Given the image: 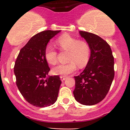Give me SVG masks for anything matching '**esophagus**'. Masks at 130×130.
Returning a JSON list of instances; mask_svg holds the SVG:
<instances>
[{"label":"esophagus","instance_id":"34e87169","mask_svg":"<svg viewBox=\"0 0 130 130\" xmlns=\"http://www.w3.org/2000/svg\"><path fill=\"white\" fill-rule=\"evenodd\" d=\"M67 78V77L65 76H60V79L61 81H64Z\"/></svg>","mask_w":130,"mask_h":130}]
</instances>
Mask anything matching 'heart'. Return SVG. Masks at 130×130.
Segmentation results:
<instances>
[{
  "label": "heart",
  "instance_id": "obj_1",
  "mask_svg": "<svg viewBox=\"0 0 130 130\" xmlns=\"http://www.w3.org/2000/svg\"><path fill=\"white\" fill-rule=\"evenodd\" d=\"M61 50L69 51L68 61L66 64H58L52 69L53 75L65 76L73 72L79 68L86 67L90 58V48L86 41L77 40L68 34L61 35L56 41ZM57 52L53 46L48 45L44 50V58L50 65H54L57 61Z\"/></svg>",
  "mask_w": 130,
  "mask_h": 130
}]
</instances>
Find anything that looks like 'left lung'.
<instances>
[{
  "mask_svg": "<svg viewBox=\"0 0 130 130\" xmlns=\"http://www.w3.org/2000/svg\"><path fill=\"white\" fill-rule=\"evenodd\" d=\"M89 44L90 56L86 68L75 76L73 95L83 105L92 106L103 101L109 90L115 77L114 57L108 43L95 34L79 31Z\"/></svg>",
  "mask_w": 130,
  "mask_h": 130,
  "instance_id": "obj_1",
  "label": "left lung"
}]
</instances>
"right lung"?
Wrapping results in <instances>:
<instances>
[{
	"instance_id": "1",
	"label": "right lung",
	"mask_w": 130,
	"mask_h": 130,
	"mask_svg": "<svg viewBox=\"0 0 130 130\" xmlns=\"http://www.w3.org/2000/svg\"><path fill=\"white\" fill-rule=\"evenodd\" d=\"M60 31H42L32 36L21 48L14 68L16 85L26 101L44 107L57 100L61 82L58 75L48 76L50 69L44 58L49 41Z\"/></svg>"
}]
</instances>
